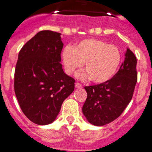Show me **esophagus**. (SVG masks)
Listing matches in <instances>:
<instances>
[{
	"instance_id": "34e87169",
	"label": "esophagus",
	"mask_w": 152,
	"mask_h": 152,
	"mask_svg": "<svg viewBox=\"0 0 152 152\" xmlns=\"http://www.w3.org/2000/svg\"><path fill=\"white\" fill-rule=\"evenodd\" d=\"M75 87H76V88H82V85H81V83H80L77 82V83H75Z\"/></svg>"
}]
</instances>
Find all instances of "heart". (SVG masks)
Returning <instances> with one entry per match:
<instances>
[{
	"instance_id": "heart-1",
	"label": "heart",
	"mask_w": 152,
	"mask_h": 152,
	"mask_svg": "<svg viewBox=\"0 0 152 152\" xmlns=\"http://www.w3.org/2000/svg\"><path fill=\"white\" fill-rule=\"evenodd\" d=\"M122 55L117 46L98 39H84L72 47L63 50L62 61L66 72L72 75L85 63L86 72L81 78H91L95 83H103L115 75L121 64Z\"/></svg>"
}]
</instances>
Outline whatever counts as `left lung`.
<instances>
[{"label":"left lung","mask_w":152,"mask_h":152,"mask_svg":"<svg viewBox=\"0 0 152 152\" xmlns=\"http://www.w3.org/2000/svg\"><path fill=\"white\" fill-rule=\"evenodd\" d=\"M137 59L129 49L115 75L109 80L85 86L87 97L83 114L91 124L102 126L118 118L130 103L137 80Z\"/></svg>","instance_id":"1"}]
</instances>
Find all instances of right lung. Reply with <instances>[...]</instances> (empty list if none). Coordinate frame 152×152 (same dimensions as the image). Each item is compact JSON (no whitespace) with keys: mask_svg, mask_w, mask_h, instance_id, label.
<instances>
[{"mask_svg":"<svg viewBox=\"0 0 152 152\" xmlns=\"http://www.w3.org/2000/svg\"><path fill=\"white\" fill-rule=\"evenodd\" d=\"M61 34L39 31L19 52L15 92L22 112L37 125L52 124L75 89V80L64 73L60 63L64 46Z\"/></svg>","mask_w":152,"mask_h":152,"instance_id":"1","label":"right lung"}]
</instances>
